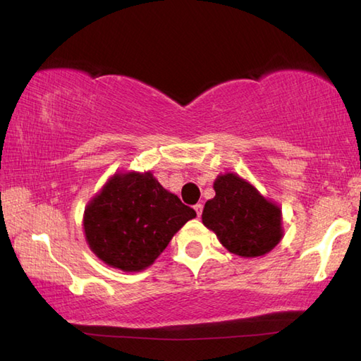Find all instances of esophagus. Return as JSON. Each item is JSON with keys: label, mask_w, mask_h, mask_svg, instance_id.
<instances>
[{"label": "esophagus", "mask_w": 361, "mask_h": 361, "mask_svg": "<svg viewBox=\"0 0 361 361\" xmlns=\"http://www.w3.org/2000/svg\"><path fill=\"white\" fill-rule=\"evenodd\" d=\"M194 209H195V212H197V216L200 217L202 212H203V204H202V203H197V204L194 206Z\"/></svg>", "instance_id": "34e87169"}]
</instances>
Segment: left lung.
Here are the masks:
<instances>
[{
    "label": "left lung",
    "mask_w": 361,
    "mask_h": 361,
    "mask_svg": "<svg viewBox=\"0 0 361 361\" xmlns=\"http://www.w3.org/2000/svg\"><path fill=\"white\" fill-rule=\"evenodd\" d=\"M216 197L204 204L202 220L233 255L257 257L273 250L282 237L281 209L267 202L239 175H220Z\"/></svg>",
    "instance_id": "1"
}]
</instances>
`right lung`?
Listing matches in <instances>:
<instances>
[{
	"mask_svg": "<svg viewBox=\"0 0 361 361\" xmlns=\"http://www.w3.org/2000/svg\"><path fill=\"white\" fill-rule=\"evenodd\" d=\"M197 216L150 172L114 175L88 204L83 228L90 248L105 264L140 271L166 250L173 234Z\"/></svg>",
	"mask_w": 361,
	"mask_h": 361,
	"instance_id": "1",
	"label": "right lung"
}]
</instances>
